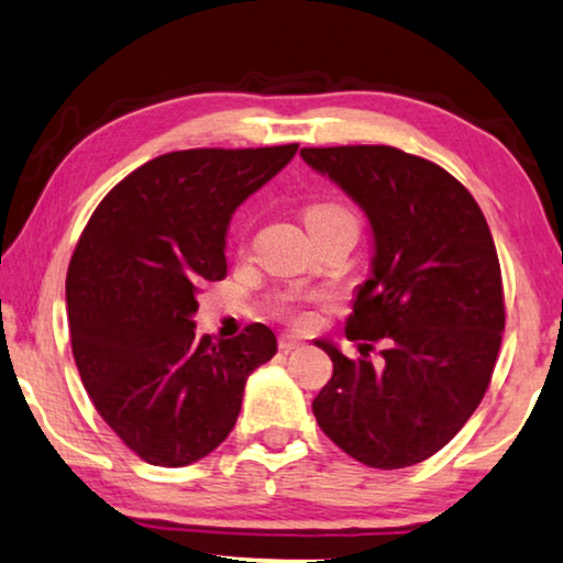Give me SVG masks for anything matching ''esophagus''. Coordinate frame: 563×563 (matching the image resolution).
<instances>
[{
  "label": "esophagus",
  "mask_w": 563,
  "mask_h": 563,
  "mask_svg": "<svg viewBox=\"0 0 563 563\" xmlns=\"http://www.w3.org/2000/svg\"><path fill=\"white\" fill-rule=\"evenodd\" d=\"M301 345H305V342H301V338H297V335H279L282 353H291V350H297Z\"/></svg>",
  "instance_id": "34e87169"
}]
</instances>
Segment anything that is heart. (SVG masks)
I'll return each instance as SVG.
<instances>
[{
  "instance_id": "obj_1",
  "label": "heart",
  "mask_w": 563,
  "mask_h": 563,
  "mask_svg": "<svg viewBox=\"0 0 563 563\" xmlns=\"http://www.w3.org/2000/svg\"><path fill=\"white\" fill-rule=\"evenodd\" d=\"M305 223L309 228V233L320 231V228H330V225H340V223H355V216L342 206V202H312L305 210ZM312 295H301L297 289H287V291H276L266 299V312L272 317H279V320H289V322H305L307 320V305L312 301Z\"/></svg>"
}]
</instances>
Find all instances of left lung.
I'll use <instances>...</instances> for the list:
<instances>
[{
	"mask_svg": "<svg viewBox=\"0 0 563 563\" xmlns=\"http://www.w3.org/2000/svg\"><path fill=\"white\" fill-rule=\"evenodd\" d=\"M301 157L365 210L376 243L345 322L361 357L317 340L332 378L314 419L353 460L411 467L457 434L490 386L505 328L490 228L467 187L417 154L350 144L305 146Z\"/></svg>",
	"mask_w": 563,
	"mask_h": 563,
	"instance_id": "obj_1",
	"label": "left lung"
}]
</instances>
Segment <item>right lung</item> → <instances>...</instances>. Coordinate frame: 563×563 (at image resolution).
<instances>
[{
    "label": "right lung",
    "instance_id": "1",
    "mask_svg": "<svg viewBox=\"0 0 563 563\" xmlns=\"http://www.w3.org/2000/svg\"><path fill=\"white\" fill-rule=\"evenodd\" d=\"M299 144L183 150L126 175L73 251L65 301L73 357L101 419L144 462L185 467L231 434L246 378L276 338L249 324L195 338L198 289L225 276L233 210L287 167Z\"/></svg>",
    "mask_w": 563,
    "mask_h": 563
}]
</instances>
